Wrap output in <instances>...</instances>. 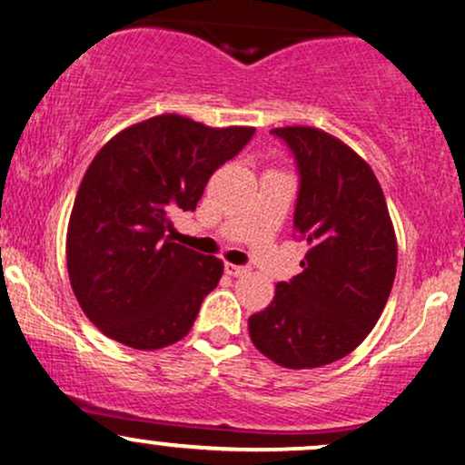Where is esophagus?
<instances>
[{
    "label": "esophagus",
    "instance_id": "34e87169",
    "mask_svg": "<svg viewBox=\"0 0 465 465\" xmlns=\"http://www.w3.org/2000/svg\"><path fill=\"white\" fill-rule=\"evenodd\" d=\"M226 274H231V276H245V274H250V267L226 263Z\"/></svg>",
    "mask_w": 465,
    "mask_h": 465
}]
</instances>
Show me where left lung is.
I'll use <instances>...</instances> for the list:
<instances>
[{
	"instance_id": "obj_1",
	"label": "left lung",
	"mask_w": 465,
	"mask_h": 465,
	"mask_svg": "<svg viewBox=\"0 0 465 465\" xmlns=\"http://www.w3.org/2000/svg\"><path fill=\"white\" fill-rule=\"evenodd\" d=\"M272 134L296 161L293 231L309 252L248 331L282 368H320L351 354L379 322L396 276V234L379 180L351 147L304 125Z\"/></svg>"
}]
</instances>
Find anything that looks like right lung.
Listing matches in <instances>:
<instances>
[{"instance_id":"add662e5","label":"right lung","mask_w":465,"mask_h":465,"mask_svg":"<svg viewBox=\"0 0 465 465\" xmlns=\"http://www.w3.org/2000/svg\"><path fill=\"white\" fill-rule=\"evenodd\" d=\"M252 134L158 114L97 152L69 217L67 270L82 311L104 335L158 351L191 331L223 263L173 243L169 217L195 211L213 172Z\"/></svg>"}]
</instances>
